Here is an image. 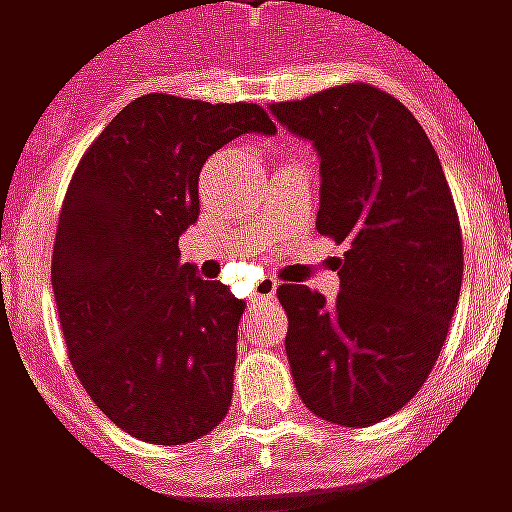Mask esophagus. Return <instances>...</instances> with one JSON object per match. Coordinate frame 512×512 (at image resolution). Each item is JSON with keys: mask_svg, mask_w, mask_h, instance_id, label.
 <instances>
[{"mask_svg": "<svg viewBox=\"0 0 512 512\" xmlns=\"http://www.w3.org/2000/svg\"><path fill=\"white\" fill-rule=\"evenodd\" d=\"M277 293V279H260L255 288V301H263V299H271Z\"/></svg>", "mask_w": 512, "mask_h": 512, "instance_id": "34e87169", "label": "esophagus"}]
</instances>
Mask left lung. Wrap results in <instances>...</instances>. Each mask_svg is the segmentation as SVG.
Listing matches in <instances>:
<instances>
[{"label": "left lung", "mask_w": 512, "mask_h": 512, "mask_svg": "<svg viewBox=\"0 0 512 512\" xmlns=\"http://www.w3.org/2000/svg\"><path fill=\"white\" fill-rule=\"evenodd\" d=\"M321 156L315 227L337 244L340 293L279 285L293 384L343 428L376 425L417 395L458 307L463 238L444 169L417 117L373 84L271 104Z\"/></svg>", "instance_id": "left-lung-1"}]
</instances>
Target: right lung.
<instances>
[{
	"label": "right lung",
	"instance_id": "add662e5",
	"mask_svg": "<svg viewBox=\"0 0 512 512\" xmlns=\"http://www.w3.org/2000/svg\"><path fill=\"white\" fill-rule=\"evenodd\" d=\"M277 126L257 104L136 98L101 131L62 202L51 288L84 392L150 444L211 433L233 400L246 304L180 263L200 216L202 164L241 134Z\"/></svg>",
	"mask_w": 512,
	"mask_h": 512
}]
</instances>
